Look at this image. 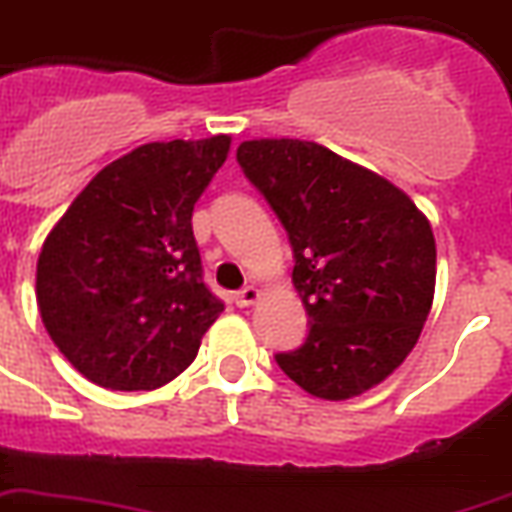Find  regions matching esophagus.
Returning <instances> with one entry per match:
<instances>
[{"mask_svg":"<svg viewBox=\"0 0 512 512\" xmlns=\"http://www.w3.org/2000/svg\"><path fill=\"white\" fill-rule=\"evenodd\" d=\"M236 305L239 307H249V305H255L257 299H260V289L257 286H244L242 292H236Z\"/></svg>","mask_w":512,"mask_h":512,"instance_id":"esophagus-1","label":"esophagus"}]
</instances>
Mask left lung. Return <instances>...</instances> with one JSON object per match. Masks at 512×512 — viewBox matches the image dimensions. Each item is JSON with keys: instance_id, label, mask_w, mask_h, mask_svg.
I'll return each mask as SVG.
<instances>
[{"instance_id": "1", "label": "left lung", "mask_w": 512, "mask_h": 512, "mask_svg": "<svg viewBox=\"0 0 512 512\" xmlns=\"http://www.w3.org/2000/svg\"><path fill=\"white\" fill-rule=\"evenodd\" d=\"M236 160L284 223L310 315L305 344L276 363L321 400L368 392L405 363L431 313L429 218L392 181L315 141H242Z\"/></svg>"}]
</instances>
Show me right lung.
<instances>
[{
    "label": "right lung",
    "instance_id": "right-lung-1",
    "mask_svg": "<svg viewBox=\"0 0 512 512\" xmlns=\"http://www.w3.org/2000/svg\"><path fill=\"white\" fill-rule=\"evenodd\" d=\"M231 136L152 141L91 178L44 239L36 302L57 350L105 389L184 373L223 302L202 281L194 202Z\"/></svg>",
    "mask_w": 512,
    "mask_h": 512
}]
</instances>
